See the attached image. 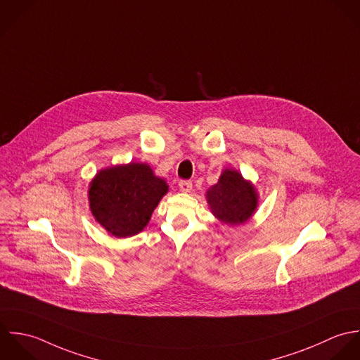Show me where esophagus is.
I'll return each mask as SVG.
<instances>
[{"label":"esophagus","instance_id":"34e87169","mask_svg":"<svg viewBox=\"0 0 360 360\" xmlns=\"http://www.w3.org/2000/svg\"><path fill=\"white\" fill-rule=\"evenodd\" d=\"M179 189L185 193H189L192 191V182L191 181H181L179 182Z\"/></svg>","mask_w":360,"mask_h":360}]
</instances>
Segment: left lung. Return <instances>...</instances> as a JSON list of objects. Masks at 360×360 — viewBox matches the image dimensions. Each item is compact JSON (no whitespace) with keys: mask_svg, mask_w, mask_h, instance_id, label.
Returning a JSON list of instances; mask_svg holds the SVG:
<instances>
[{"mask_svg":"<svg viewBox=\"0 0 360 360\" xmlns=\"http://www.w3.org/2000/svg\"><path fill=\"white\" fill-rule=\"evenodd\" d=\"M212 214L222 224L236 226L249 221L259 206L256 186L238 169H222L218 182L206 192Z\"/></svg>","mask_w":360,"mask_h":360,"instance_id":"8db88e82","label":"left lung"}]
</instances>
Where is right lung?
<instances>
[{
	"instance_id": "right-lung-1",
	"label": "right lung",
	"mask_w": 360,
	"mask_h": 360,
	"mask_svg": "<svg viewBox=\"0 0 360 360\" xmlns=\"http://www.w3.org/2000/svg\"><path fill=\"white\" fill-rule=\"evenodd\" d=\"M167 193L165 179L157 176L146 162L103 168L93 176L87 191L94 219L115 238L142 232Z\"/></svg>"
}]
</instances>
